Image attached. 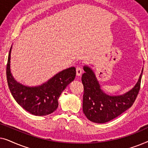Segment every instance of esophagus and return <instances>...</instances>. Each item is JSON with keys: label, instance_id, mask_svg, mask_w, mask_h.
Segmentation results:
<instances>
[{"label": "esophagus", "instance_id": "esophagus-1", "mask_svg": "<svg viewBox=\"0 0 148 148\" xmlns=\"http://www.w3.org/2000/svg\"><path fill=\"white\" fill-rule=\"evenodd\" d=\"M83 73V70L82 69L79 67V66H77V67L76 68V73H77V76H80Z\"/></svg>", "mask_w": 148, "mask_h": 148}]
</instances>
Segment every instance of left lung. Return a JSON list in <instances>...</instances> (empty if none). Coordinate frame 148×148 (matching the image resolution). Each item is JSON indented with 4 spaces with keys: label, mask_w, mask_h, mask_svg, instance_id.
Here are the masks:
<instances>
[{
    "label": "left lung",
    "mask_w": 148,
    "mask_h": 148,
    "mask_svg": "<svg viewBox=\"0 0 148 148\" xmlns=\"http://www.w3.org/2000/svg\"><path fill=\"white\" fill-rule=\"evenodd\" d=\"M82 77L84 93L83 111L92 122L105 123L114 119L131 108L140 89L143 68L135 86L128 92L119 96H110L101 89L96 74L90 66H84Z\"/></svg>",
    "instance_id": "obj_1"
}]
</instances>
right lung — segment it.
I'll use <instances>...</instances> for the list:
<instances>
[{"instance_id":"obj_1","label":"right lung","mask_w":148,"mask_h":148,"mask_svg":"<svg viewBox=\"0 0 148 148\" xmlns=\"http://www.w3.org/2000/svg\"><path fill=\"white\" fill-rule=\"evenodd\" d=\"M10 48L7 65V79L9 90L16 102L25 110L36 116L51 114L58 108V100L66 87L75 79L76 69L69 67L38 86H27L17 82L11 72Z\"/></svg>"}]
</instances>
